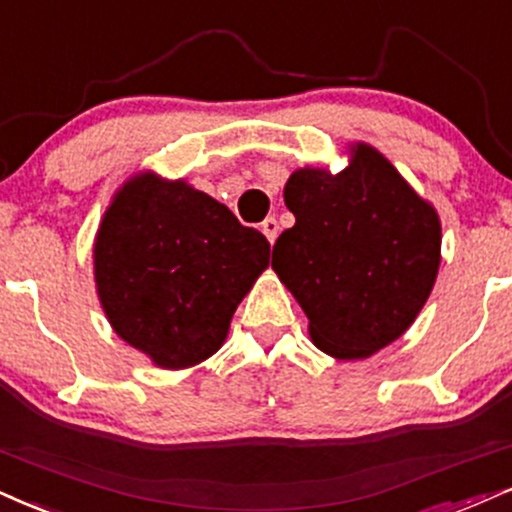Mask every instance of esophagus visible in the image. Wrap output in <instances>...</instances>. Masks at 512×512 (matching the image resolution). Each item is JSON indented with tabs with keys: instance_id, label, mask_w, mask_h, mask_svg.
<instances>
[{
	"instance_id": "obj_1",
	"label": "esophagus",
	"mask_w": 512,
	"mask_h": 512,
	"mask_svg": "<svg viewBox=\"0 0 512 512\" xmlns=\"http://www.w3.org/2000/svg\"><path fill=\"white\" fill-rule=\"evenodd\" d=\"M261 232L268 237L270 244H275L277 232H280V225H277L275 218H266V220H263V223H261Z\"/></svg>"
}]
</instances>
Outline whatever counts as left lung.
Returning <instances> with one entry per match:
<instances>
[{"label": "left lung", "mask_w": 512, "mask_h": 512, "mask_svg": "<svg viewBox=\"0 0 512 512\" xmlns=\"http://www.w3.org/2000/svg\"><path fill=\"white\" fill-rule=\"evenodd\" d=\"M339 173L289 175L296 223L277 237L273 270L308 318L311 342L339 361L368 358L401 337L430 299L441 220L382 151L349 144Z\"/></svg>", "instance_id": "1"}]
</instances>
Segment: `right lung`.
<instances>
[{"instance_id": "add662e5", "label": "right lung", "mask_w": 512, "mask_h": 512, "mask_svg": "<svg viewBox=\"0 0 512 512\" xmlns=\"http://www.w3.org/2000/svg\"><path fill=\"white\" fill-rule=\"evenodd\" d=\"M92 258L113 332L156 368L185 370L223 346L270 244L187 180L140 170L113 194Z\"/></svg>"}]
</instances>
